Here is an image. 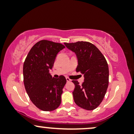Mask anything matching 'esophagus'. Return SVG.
Here are the masks:
<instances>
[{"mask_svg": "<svg viewBox=\"0 0 134 134\" xmlns=\"http://www.w3.org/2000/svg\"><path fill=\"white\" fill-rule=\"evenodd\" d=\"M66 81H67L68 82H71V80L70 79H69V78H68V77L66 78Z\"/></svg>", "mask_w": 134, "mask_h": 134, "instance_id": "34e87169", "label": "esophagus"}]
</instances>
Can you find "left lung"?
Returning <instances> with one entry per match:
<instances>
[{
  "label": "left lung",
  "instance_id": "8db88e82",
  "mask_svg": "<svg viewBox=\"0 0 134 134\" xmlns=\"http://www.w3.org/2000/svg\"><path fill=\"white\" fill-rule=\"evenodd\" d=\"M64 44L75 53L78 64L76 71L81 72L84 77L82 85L77 81H72L75 86L72 92L74 101L78 107L93 110L102 103L108 86L107 60L97 47L88 42Z\"/></svg>",
  "mask_w": 134,
  "mask_h": 134
}]
</instances>
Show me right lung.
<instances>
[{
	"label": "right lung",
	"instance_id": "1",
	"mask_svg": "<svg viewBox=\"0 0 134 134\" xmlns=\"http://www.w3.org/2000/svg\"><path fill=\"white\" fill-rule=\"evenodd\" d=\"M65 47L60 43L42 40L31 48L23 65L26 91L34 105L44 111L56 109L62 102L65 76L52 77L49 73L57 54Z\"/></svg>",
	"mask_w": 134,
	"mask_h": 134
}]
</instances>
